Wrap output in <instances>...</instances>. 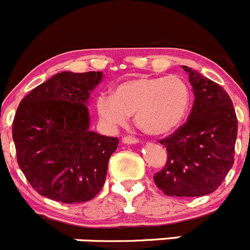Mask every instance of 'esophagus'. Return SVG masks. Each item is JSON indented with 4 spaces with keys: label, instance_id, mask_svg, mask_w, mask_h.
<instances>
[{
    "label": "esophagus",
    "instance_id": "obj_1",
    "mask_svg": "<svg viewBox=\"0 0 250 250\" xmlns=\"http://www.w3.org/2000/svg\"><path fill=\"white\" fill-rule=\"evenodd\" d=\"M123 144H127V145H131V144H138L139 140L136 138H132V136H124L123 138Z\"/></svg>",
    "mask_w": 250,
    "mask_h": 250
}]
</instances>
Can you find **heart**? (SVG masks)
Returning a JSON list of instances; mask_svg holds the SVG:
<instances>
[{"instance_id":"heart-1","label":"heart","mask_w":250,"mask_h":250,"mask_svg":"<svg viewBox=\"0 0 250 250\" xmlns=\"http://www.w3.org/2000/svg\"><path fill=\"white\" fill-rule=\"evenodd\" d=\"M191 91L180 76H140L119 83L110 95H100L96 111L104 126L116 130L126 125L130 115L141 131L167 135L183 123L190 106Z\"/></svg>"}]
</instances>
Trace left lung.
I'll use <instances>...</instances> for the list:
<instances>
[{"instance_id": "8db88e82", "label": "left lung", "mask_w": 250, "mask_h": 250, "mask_svg": "<svg viewBox=\"0 0 250 250\" xmlns=\"http://www.w3.org/2000/svg\"><path fill=\"white\" fill-rule=\"evenodd\" d=\"M183 68L193 86V107L187 123L160 140L167 161L154 182L169 196H203L215 191L233 167L238 120L222 86L191 67Z\"/></svg>"}]
</instances>
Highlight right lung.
<instances>
[{
	"mask_svg": "<svg viewBox=\"0 0 250 250\" xmlns=\"http://www.w3.org/2000/svg\"><path fill=\"white\" fill-rule=\"evenodd\" d=\"M103 77L101 71L60 72L20 103L12 125L17 163L40 195L72 204L101 190L119 144L90 130V94Z\"/></svg>",
	"mask_w": 250,
	"mask_h": 250,
	"instance_id": "right-lung-1",
	"label": "right lung"
}]
</instances>
